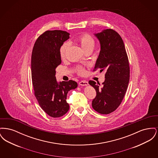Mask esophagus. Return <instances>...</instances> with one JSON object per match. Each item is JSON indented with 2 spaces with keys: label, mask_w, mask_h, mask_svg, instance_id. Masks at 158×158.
<instances>
[{
  "label": "esophagus",
  "mask_w": 158,
  "mask_h": 158,
  "mask_svg": "<svg viewBox=\"0 0 158 158\" xmlns=\"http://www.w3.org/2000/svg\"><path fill=\"white\" fill-rule=\"evenodd\" d=\"M79 85L81 86H87L88 85V82L86 81H82L79 82Z\"/></svg>",
  "instance_id": "esophagus-1"
}]
</instances>
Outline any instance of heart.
Here are the masks:
<instances>
[{"label":"heart","instance_id":"1","mask_svg":"<svg viewBox=\"0 0 158 158\" xmlns=\"http://www.w3.org/2000/svg\"><path fill=\"white\" fill-rule=\"evenodd\" d=\"M77 42L81 45L85 52L87 51H93L95 46V42L93 38L88 34H84L77 38ZM69 47V43L66 42L63 43L60 47L59 50L60 57L61 59H64L66 56V54L68 52V48ZM76 71L82 74L84 73V69L82 67H77L76 68Z\"/></svg>","mask_w":158,"mask_h":158}]
</instances>
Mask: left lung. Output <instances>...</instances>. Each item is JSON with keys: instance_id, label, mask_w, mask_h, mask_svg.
I'll return each mask as SVG.
<instances>
[{"instance_id": "1", "label": "left lung", "mask_w": 158, "mask_h": 158, "mask_svg": "<svg viewBox=\"0 0 158 158\" xmlns=\"http://www.w3.org/2000/svg\"><path fill=\"white\" fill-rule=\"evenodd\" d=\"M100 43L101 50L95 69L105 71V81L100 87L95 81L89 85L97 92L92 108L101 114L114 111L126 94L130 79V66L124 44L120 35L112 29L94 34Z\"/></svg>"}]
</instances>
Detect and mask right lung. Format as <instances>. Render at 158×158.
Returning <instances> with one entry per match:
<instances>
[{
    "instance_id": "right-lung-1",
    "label": "right lung",
    "mask_w": 158,
    "mask_h": 158,
    "mask_svg": "<svg viewBox=\"0 0 158 158\" xmlns=\"http://www.w3.org/2000/svg\"><path fill=\"white\" fill-rule=\"evenodd\" d=\"M70 34L61 30L47 31L36 40L31 56V76L35 96L49 116L60 117L67 113L69 90L77 87L75 81L58 82L56 69L61 63L59 50Z\"/></svg>"
}]
</instances>
